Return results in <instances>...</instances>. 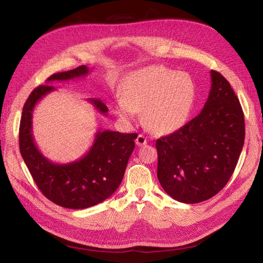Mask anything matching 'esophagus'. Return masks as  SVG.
<instances>
[{"label": "esophagus", "mask_w": 263, "mask_h": 263, "mask_svg": "<svg viewBox=\"0 0 263 263\" xmlns=\"http://www.w3.org/2000/svg\"><path fill=\"white\" fill-rule=\"evenodd\" d=\"M146 144H147V138L144 136V135L139 134L138 137L136 138V145L140 147V146H144Z\"/></svg>", "instance_id": "esophagus-1"}]
</instances>
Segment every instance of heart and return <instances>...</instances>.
<instances>
[{
  "label": "heart",
  "mask_w": 263,
  "mask_h": 263,
  "mask_svg": "<svg viewBox=\"0 0 263 263\" xmlns=\"http://www.w3.org/2000/svg\"><path fill=\"white\" fill-rule=\"evenodd\" d=\"M115 112L132 121L141 112V122L156 133H171L184 124L193 106L195 84L186 72L151 66L127 77L119 91Z\"/></svg>",
  "instance_id": "b5f03b06"
}]
</instances>
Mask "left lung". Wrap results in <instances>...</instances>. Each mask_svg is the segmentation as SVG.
<instances>
[{"label":"left lung","mask_w":263,"mask_h":263,"mask_svg":"<svg viewBox=\"0 0 263 263\" xmlns=\"http://www.w3.org/2000/svg\"><path fill=\"white\" fill-rule=\"evenodd\" d=\"M212 85L201 113L156 141L157 176L163 190L182 203L216 195L229 181L245 141V117L230 83L211 71Z\"/></svg>","instance_id":"1"}]
</instances>
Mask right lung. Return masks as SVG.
Listing matches in <instances>:
<instances>
[{"mask_svg":"<svg viewBox=\"0 0 263 263\" xmlns=\"http://www.w3.org/2000/svg\"><path fill=\"white\" fill-rule=\"evenodd\" d=\"M87 73L89 68L80 66L52 74L47 79V84L82 78ZM53 90L52 85H39L24 105L20 125L21 154L36 185L48 200L66 209L91 208L105 201L121 184L138 135L100 130L90 150L79 160L65 164L51 162L35 145L31 118L37 102ZM89 102L100 113L107 114L108 108L101 100L89 99Z\"/></svg>","mask_w":263,"mask_h":263,"instance_id":"obj_1","label":"right lung"}]
</instances>
